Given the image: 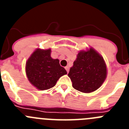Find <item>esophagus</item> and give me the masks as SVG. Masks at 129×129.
Instances as JSON below:
<instances>
[{"label": "esophagus", "instance_id": "esophagus-1", "mask_svg": "<svg viewBox=\"0 0 129 129\" xmlns=\"http://www.w3.org/2000/svg\"><path fill=\"white\" fill-rule=\"evenodd\" d=\"M65 69H66V70H67V72H69V67H68V66H67V67H66Z\"/></svg>", "mask_w": 129, "mask_h": 129}]
</instances>
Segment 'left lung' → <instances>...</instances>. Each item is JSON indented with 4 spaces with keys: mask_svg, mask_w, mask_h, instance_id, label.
<instances>
[{
    "mask_svg": "<svg viewBox=\"0 0 129 129\" xmlns=\"http://www.w3.org/2000/svg\"><path fill=\"white\" fill-rule=\"evenodd\" d=\"M72 86L77 90L90 93L101 86L107 76V67L103 58L90 48L77 54L68 74Z\"/></svg>",
    "mask_w": 129,
    "mask_h": 129,
    "instance_id": "1",
    "label": "left lung"
}]
</instances>
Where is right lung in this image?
<instances>
[{
	"label": "right lung",
	"mask_w": 129,
	"mask_h": 129,
	"mask_svg": "<svg viewBox=\"0 0 129 129\" xmlns=\"http://www.w3.org/2000/svg\"><path fill=\"white\" fill-rule=\"evenodd\" d=\"M50 53V49H37L26 62V72L28 80L39 90L52 88L61 76L67 74L65 69L59 64V59H52Z\"/></svg>",
	"instance_id": "add662e5"
}]
</instances>
